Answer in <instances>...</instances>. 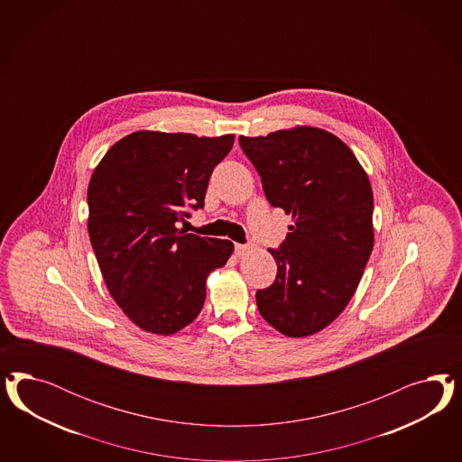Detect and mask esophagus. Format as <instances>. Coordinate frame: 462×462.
Listing matches in <instances>:
<instances>
[{
	"label": "esophagus",
	"mask_w": 462,
	"mask_h": 462,
	"mask_svg": "<svg viewBox=\"0 0 462 462\" xmlns=\"http://www.w3.org/2000/svg\"><path fill=\"white\" fill-rule=\"evenodd\" d=\"M254 249V245L252 244H237L236 245V252H237V255H245L247 252H251Z\"/></svg>",
	"instance_id": "esophagus-1"
}]
</instances>
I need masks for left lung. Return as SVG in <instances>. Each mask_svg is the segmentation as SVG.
Returning <instances> with one entry per match:
<instances>
[{"mask_svg":"<svg viewBox=\"0 0 462 462\" xmlns=\"http://www.w3.org/2000/svg\"><path fill=\"white\" fill-rule=\"evenodd\" d=\"M267 201L293 217L278 249L276 281L257 290L259 313L281 334L307 337L347 307L373 251V191L363 166L334 134L296 126L238 137Z\"/></svg>","mask_w":462,"mask_h":462,"instance_id":"1","label":"left lung"}]
</instances>
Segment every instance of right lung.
I'll return each mask as SVG.
<instances>
[{"label": "right lung", "instance_id": "add662e5", "mask_svg": "<svg viewBox=\"0 0 462 462\" xmlns=\"http://www.w3.org/2000/svg\"><path fill=\"white\" fill-rule=\"evenodd\" d=\"M234 135L140 130L118 140L88 186V232L106 288L140 328L171 336L189 325L207 276L226 264L230 240L178 228L205 205L211 172Z\"/></svg>", "mask_w": 462, "mask_h": 462}]
</instances>
